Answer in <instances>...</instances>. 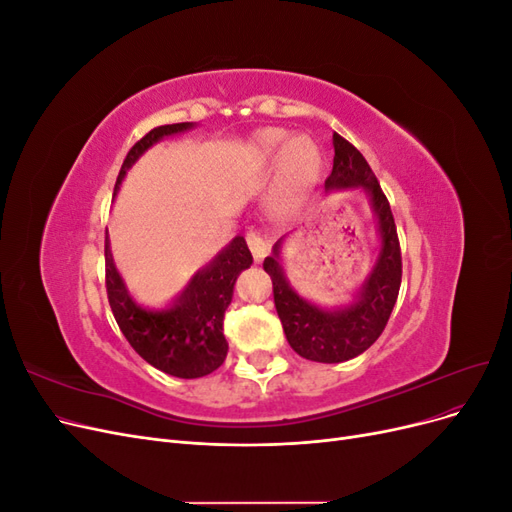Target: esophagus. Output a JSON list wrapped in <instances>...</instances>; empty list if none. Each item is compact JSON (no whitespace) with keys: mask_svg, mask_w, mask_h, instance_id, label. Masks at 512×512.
I'll list each match as a JSON object with an SVG mask.
<instances>
[{"mask_svg":"<svg viewBox=\"0 0 512 512\" xmlns=\"http://www.w3.org/2000/svg\"><path fill=\"white\" fill-rule=\"evenodd\" d=\"M247 245H250L252 256L256 262H260L269 254V241L260 235V232H247Z\"/></svg>","mask_w":512,"mask_h":512,"instance_id":"34e87169","label":"esophagus"}]
</instances>
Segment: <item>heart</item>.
Wrapping results in <instances>:
<instances>
[{"mask_svg":"<svg viewBox=\"0 0 512 512\" xmlns=\"http://www.w3.org/2000/svg\"><path fill=\"white\" fill-rule=\"evenodd\" d=\"M250 158L256 164H265L275 160L277 155V183L271 196V205L275 211H290L312 192L316 185L322 156L318 145L309 136H290L282 128H265L252 136Z\"/></svg>","mask_w":512,"mask_h":512,"instance_id":"b5f03b06","label":"heart"}]
</instances>
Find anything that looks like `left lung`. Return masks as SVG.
<instances>
[{
  "instance_id": "left-lung-1",
  "label": "left lung",
  "mask_w": 512,
  "mask_h": 512,
  "mask_svg": "<svg viewBox=\"0 0 512 512\" xmlns=\"http://www.w3.org/2000/svg\"><path fill=\"white\" fill-rule=\"evenodd\" d=\"M333 147V170L324 188L327 192L361 188L367 194L380 237L374 269L348 305L327 309L303 299L286 280L282 267L286 237L273 245L271 256L262 262L271 275L275 309L290 348L316 363H344L363 354L384 331L401 286V252L389 200L359 149L337 132L333 134Z\"/></svg>"
}]
</instances>
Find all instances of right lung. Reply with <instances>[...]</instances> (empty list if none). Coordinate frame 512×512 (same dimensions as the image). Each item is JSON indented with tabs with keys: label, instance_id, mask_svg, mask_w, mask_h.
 <instances>
[{
	"label": "right lung",
	"instance_id": "1",
	"mask_svg": "<svg viewBox=\"0 0 512 512\" xmlns=\"http://www.w3.org/2000/svg\"><path fill=\"white\" fill-rule=\"evenodd\" d=\"M192 121L170 123L145 134L121 164L115 183V196L123 177L143 153L162 138L188 132ZM106 294L113 316L130 346L156 369L175 378H203L218 369L228 352L224 337V312L232 301V290L241 271L250 269L252 254L243 237L232 239L207 267L192 275L177 297L162 309L138 305L123 284L113 254L111 241H104Z\"/></svg>",
	"mask_w": 512,
	"mask_h": 512
}]
</instances>
